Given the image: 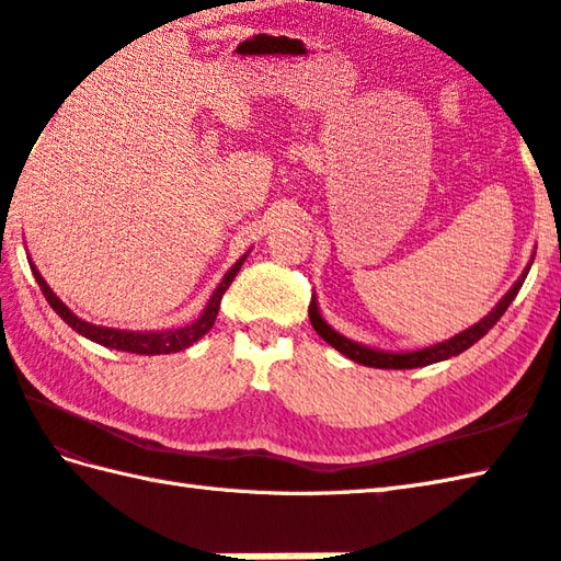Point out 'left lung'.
Returning <instances> with one entry per match:
<instances>
[{
  "label": "left lung",
  "instance_id": "left-lung-1",
  "mask_svg": "<svg viewBox=\"0 0 561 561\" xmlns=\"http://www.w3.org/2000/svg\"><path fill=\"white\" fill-rule=\"evenodd\" d=\"M528 270H530V265L526 267V272L520 274V279L514 284V287H511V291L504 296V299L499 301V306L494 308V311L486 316L484 320H480L478 325H472V328H468L465 332H460V335L450 337V340L440 342V344H434V347L420 350V352H408V354L378 352V350H368V347H364V344H356V342H352L347 337L337 335V332L332 330L323 318H320L316 299H311V306H308V318H311V325L316 328V332H318L320 337H323L328 344H332V347H335L337 352H342L344 356H350V359H354L356 364L376 366V368H416V366H428V364L450 359V356H456V354H460L465 350H470L474 342L482 340L486 332H490L496 325V320L506 313V308L511 306V301L516 299L518 289L523 287V282H526Z\"/></svg>",
  "mask_w": 561,
  "mask_h": 561
}]
</instances>
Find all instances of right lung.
<instances>
[{
	"label": "right lung",
	"mask_w": 561,
	"mask_h": 561,
	"mask_svg": "<svg viewBox=\"0 0 561 561\" xmlns=\"http://www.w3.org/2000/svg\"><path fill=\"white\" fill-rule=\"evenodd\" d=\"M245 257L248 255H243L229 272H226V277L221 279L217 291L211 294V299H209V304L205 308V313H202L193 325L181 328V330H165V332H127V330H113V328L91 325V323H87V320L77 318L62 301L57 299V296L53 294V289L47 287L45 279L41 277V272L35 270V265H31V270H33V277H35V282H38V287H41L43 296L47 299V304L53 306V311L59 318H62L71 330H77L79 335H83L87 340L99 342V344H103V347L121 350V352H133V354H171V352H181V350L190 347V344L197 342L202 335H205V332H209V328L214 325V320H217L224 294H226V289H229V284L233 282L238 270H241Z\"/></svg>",
	"instance_id": "add662e5"
}]
</instances>
